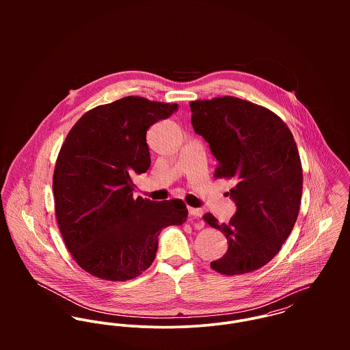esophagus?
Returning a JSON list of instances; mask_svg holds the SVG:
<instances>
[{"mask_svg":"<svg viewBox=\"0 0 350 350\" xmlns=\"http://www.w3.org/2000/svg\"><path fill=\"white\" fill-rule=\"evenodd\" d=\"M203 214V211L200 208H196V207H189V215H190V219H197L200 218Z\"/></svg>","mask_w":350,"mask_h":350,"instance_id":"obj_1","label":"esophagus"}]
</instances>
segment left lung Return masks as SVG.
Masks as SVG:
<instances>
[{"label":"left lung","instance_id":"left-lung-1","mask_svg":"<svg viewBox=\"0 0 350 350\" xmlns=\"http://www.w3.org/2000/svg\"><path fill=\"white\" fill-rule=\"evenodd\" d=\"M194 131L218 160L217 179H233L237 204L229 224L203 219L228 240L226 253L210 267L221 275L250 273L269 262L290 236L299 214L303 172L286 122L269 109L225 96L190 102Z\"/></svg>","mask_w":350,"mask_h":350}]
</instances>
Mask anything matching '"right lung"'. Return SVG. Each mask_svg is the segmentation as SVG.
I'll use <instances>...</instances> for the list:
<instances>
[{"label": "right lung", "instance_id": "obj_1", "mask_svg": "<svg viewBox=\"0 0 350 350\" xmlns=\"http://www.w3.org/2000/svg\"><path fill=\"white\" fill-rule=\"evenodd\" d=\"M176 103L125 97L86 111L59 150L52 189L63 241L88 273L125 282L148 269L163 228L182 225V200L133 198V175L150 168L147 131Z\"/></svg>", "mask_w": 350, "mask_h": 350}]
</instances>
